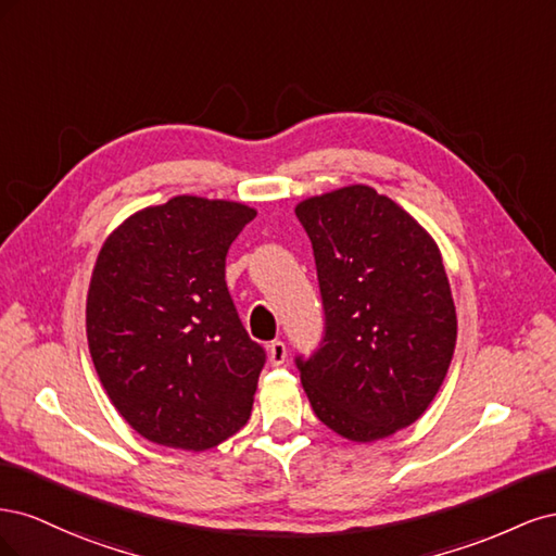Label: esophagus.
Returning a JSON list of instances; mask_svg holds the SVG:
<instances>
[{
  "mask_svg": "<svg viewBox=\"0 0 556 556\" xmlns=\"http://www.w3.org/2000/svg\"><path fill=\"white\" fill-rule=\"evenodd\" d=\"M266 352H268V362H271V366H280V364H285V357H288V345H285L282 341H271L266 345Z\"/></svg>",
  "mask_w": 556,
  "mask_h": 556,
  "instance_id": "esophagus-1",
  "label": "esophagus"
}]
</instances>
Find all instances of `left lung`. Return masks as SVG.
<instances>
[{"mask_svg": "<svg viewBox=\"0 0 556 556\" xmlns=\"http://www.w3.org/2000/svg\"><path fill=\"white\" fill-rule=\"evenodd\" d=\"M325 306V339L296 357L311 406L348 441L410 427L439 394L457 345L441 250L390 197L348 185L299 201Z\"/></svg>", "mask_w": 556, "mask_h": 556, "instance_id": "1", "label": "left lung"}]
</instances>
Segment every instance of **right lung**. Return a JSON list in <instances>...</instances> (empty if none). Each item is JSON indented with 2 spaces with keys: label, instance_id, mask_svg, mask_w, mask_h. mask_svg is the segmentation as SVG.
I'll return each mask as SVG.
<instances>
[{
  "label": "right lung",
  "instance_id": "1",
  "mask_svg": "<svg viewBox=\"0 0 556 556\" xmlns=\"http://www.w3.org/2000/svg\"><path fill=\"white\" fill-rule=\"evenodd\" d=\"M255 215L180 194L129 215L99 250L86 304L92 364L148 441L204 452L248 422L266 355L233 308L225 257Z\"/></svg>",
  "mask_w": 556,
  "mask_h": 556
}]
</instances>
